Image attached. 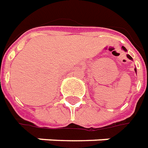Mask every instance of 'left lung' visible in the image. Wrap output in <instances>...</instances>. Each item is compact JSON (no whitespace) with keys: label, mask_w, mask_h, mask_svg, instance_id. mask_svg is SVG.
<instances>
[{"label":"left lung","mask_w":148,"mask_h":148,"mask_svg":"<svg viewBox=\"0 0 148 148\" xmlns=\"http://www.w3.org/2000/svg\"><path fill=\"white\" fill-rule=\"evenodd\" d=\"M122 49H123V51H125V52H127V49H126V48H125V47H123V46H122ZM127 57L128 59L132 60V56H130V55H128V54H127ZM135 72H136V69H135Z\"/></svg>","instance_id":"1"}]
</instances>
